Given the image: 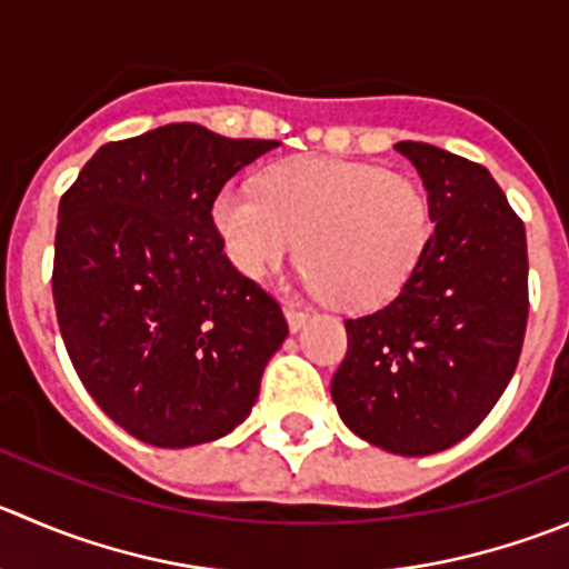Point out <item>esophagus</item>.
I'll return each mask as SVG.
<instances>
[{"mask_svg":"<svg viewBox=\"0 0 569 569\" xmlns=\"http://www.w3.org/2000/svg\"><path fill=\"white\" fill-rule=\"evenodd\" d=\"M283 313H286V322H289L291 333H297V330L306 328V322H308V313H306V311H300V308L286 306V308H283Z\"/></svg>","mask_w":569,"mask_h":569,"instance_id":"obj_1","label":"esophagus"}]
</instances>
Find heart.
Segmentation results:
<instances>
[{"mask_svg":"<svg viewBox=\"0 0 569 569\" xmlns=\"http://www.w3.org/2000/svg\"><path fill=\"white\" fill-rule=\"evenodd\" d=\"M211 219L241 274L263 278L300 241L302 286L356 311L391 300L431 239L428 197L413 180L330 158L272 167L261 194L224 186L213 197Z\"/></svg>","mask_w":569,"mask_h":569,"instance_id":"obj_1","label":"heart"}]
</instances>
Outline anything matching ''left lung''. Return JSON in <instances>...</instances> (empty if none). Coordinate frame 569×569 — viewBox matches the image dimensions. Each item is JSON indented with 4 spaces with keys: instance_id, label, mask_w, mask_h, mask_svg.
Instances as JSON below:
<instances>
[{
    "instance_id": "1",
    "label": "left lung",
    "mask_w": 569,
    "mask_h": 569,
    "mask_svg": "<svg viewBox=\"0 0 569 569\" xmlns=\"http://www.w3.org/2000/svg\"><path fill=\"white\" fill-rule=\"evenodd\" d=\"M428 191L433 233L397 297L345 319L330 380L341 422L397 456L453 448L509 386L528 319L526 228L489 169L422 141L395 144Z\"/></svg>"
}]
</instances>
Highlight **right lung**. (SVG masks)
<instances>
[{
    "instance_id": "1",
    "label": "right lung",
    "mask_w": 569,
    "mask_h": 569,
    "mask_svg": "<svg viewBox=\"0 0 569 569\" xmlns=\"http://www.w3.org/2000/svg\"><path fill=\"white\" fill-rule=\"evenodd\" d=\"M274 147L163 124L99 147L60 200L52 297L66 352L97 406L141 442L228 437L289 336L211 219L224 183Z\"/></svg>"
}]
</instances>
